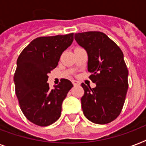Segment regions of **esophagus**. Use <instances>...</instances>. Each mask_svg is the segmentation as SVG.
Masks as SVG:
<instances>
[{"mask_svg": "<svg viewBox=\"0 0 146 146\" xmlns=\"http://www.w3.org/2000/svg\"><path fill=\"white\" fill-rule=\"evenodd\" d=\"M72 82H73V86H79V85L80 84V82H79V81H76V80H73Z\"/></svg>", "mask_w": 146, "mask_h": 146, "instance_id": "obj_1", "label": "esophagus"}]
</instances>
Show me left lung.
Returning a JSON list of instances; mask_svg holds the SVG:
<instances>
[{"label":"left lung","mask_w":146,"mask_h":146,"mask_svg":"<svg viewBox=\"0 0 146 146\" xmlns=\"http://www.w3.org/2000/svg\"><path fill=\"white\" fill-rule=\"evenodd\" d=\"M75 40L86 50L89 79L96 86L84 83L81 98L85 117L97 124L113 121L121 112L128 89V70L123 54L108 35L101 32L75 33Z\"/></svg>","instance_id":"left-lung-1"}]
</instances>
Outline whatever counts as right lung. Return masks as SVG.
<instances>
[{"label": "right lung", "instance_id": "add662e5", "mask_svg": "<svg viewBox=\"0 0 146 146\" xmlns=\"http://www.w3.org/2000/svg\"><path fill=\"white\" fill-rule=\"evenodd\" d=\"M73 41V33L36 38L17 59L13 77L16 95L24 115L38 126H49L59 119L62 102L73 86L66 79L53 89L47 82L48 74L57 66L62 53Z\"/></svg>", "mask_w": 146, "mask_h": 146}]
</instances>
